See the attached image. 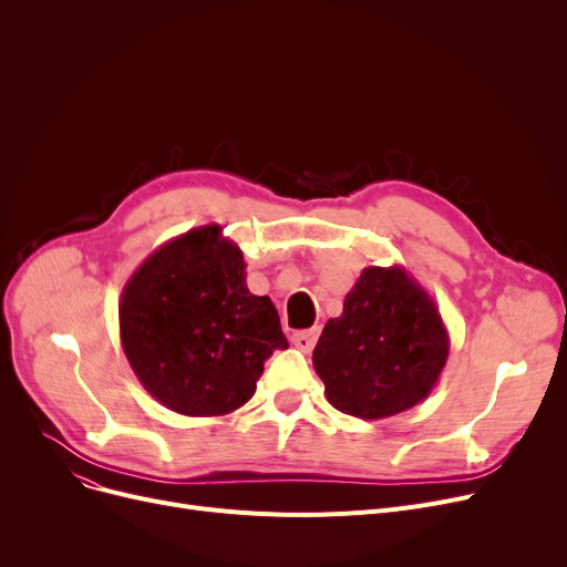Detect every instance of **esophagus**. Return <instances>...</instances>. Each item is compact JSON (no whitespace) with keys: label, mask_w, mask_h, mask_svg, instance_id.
I'll return each instance as SVG.
<instances>
[{"label":"esophagus","mask_w":567,"mask_h":567,"mask_svg":"<svg viewBox=\"0 0 567 567\" xmlns=\"http://www.w3.org/2000/svg\"><path fill=\"white\" fill-rule=\"evenodd\" d=\"M317 338H319V331H317V329H312V331H299V333L291 336V342H293L296 349L312 351V347L317 344Z\"/></svg>","instance_id":"esophagus-1"}]
</instances>
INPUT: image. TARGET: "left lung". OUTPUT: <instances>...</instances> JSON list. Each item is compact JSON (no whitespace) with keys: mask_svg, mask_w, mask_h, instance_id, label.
Listing matches in <instances>:
<instances>
[{"mask_svg":"<svg viewBox=\"0 0 567 567\" xmlns=\"http://www.w3.org/2000/svg\"><path fill=\"white\" fill-rule=\"evenodd\" d=\"M451 338L432 296L404 266H368L312 351L326 400L363 421L391 419L436 385Z\"/></svg>","mask_w":567,"mask_h":567,"instance_id":"left-lung-1","label":"left lung"}]
</instances>
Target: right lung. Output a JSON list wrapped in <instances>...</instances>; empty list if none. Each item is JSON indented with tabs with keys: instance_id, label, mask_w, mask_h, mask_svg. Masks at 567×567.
<instances>
[{
	"instance_id": "add662e5",
	"label": "right lung",
	"mask_w": 567,
	"mask_h": 567,
	"mask_svg": "<svg viewBox=\"0 0 567 567\" xmlns=\"http://www.w3.org/2000/svg\"><path fill=\"white\" fill-rule=\"evenodd\" d=\"M118 336L140 383L184 415H225L257 391L287 349L268 296L250 293L244 252L202 225L148 255L118 299Z\"/></svg>"
}]
</instances>
